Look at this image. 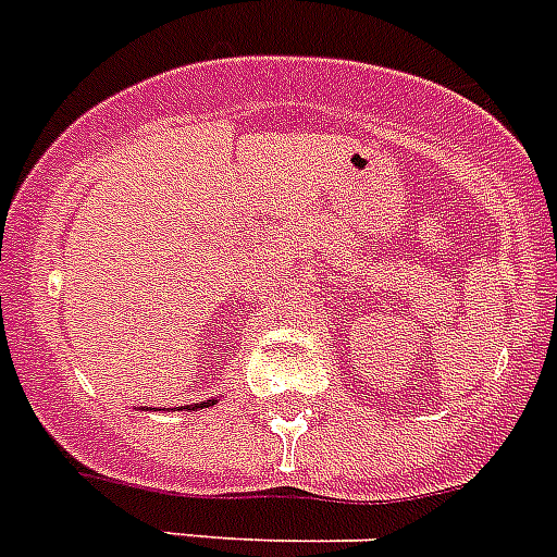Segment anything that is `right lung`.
Listing matches in <instances>:
<instances>
[{
    "label": "right lung",
    "mask_w": 557,
    "mask_h": 557,
    "mask_svg": "<svg viewBox=\"0 0 557 557\" xmlns=\"http://www.w3.org/2000/svg\"><path fill=\"white\" fill-rule=\"evenodd\" d=\"M218 399H207V401H200V405H186V410H198V408H209V405H214Z\"/></svg>",
    "instance_id": "right-lung-1"
}]
</instances>
